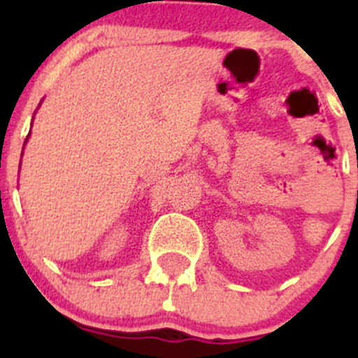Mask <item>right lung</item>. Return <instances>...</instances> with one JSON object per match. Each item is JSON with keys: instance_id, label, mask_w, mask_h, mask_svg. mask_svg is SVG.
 <instances>
[{"instance_id": "1", "label": "right lung", "mask_w": 358, "mask_h": 358, "mask_svg": "<svg viewBox=\"0 0 358 358\" xmlns=\"http://www.w3.org/2000/svg\"><path fill=\"white\" fill-rule=\"evenodd\" d=\"M27 136H29V135H27Z\"/></svg>"}]
</instances>
